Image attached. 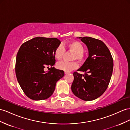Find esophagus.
<instances>
[{
  "mask_svg": "<svg viewBox=\"0 0 130 130\" xmlns=\"http://www.w3.org/2000/svg\"><path fill=\"white\" fill-rule=\"evenodd\" d=\"M69 74V72H65V74Z\"/></svg>",
  "mask_w": 130,
  "mask_h": 130,
  "instance_id": "obj_1",
  "label": "esophagus"
}]
</instances>
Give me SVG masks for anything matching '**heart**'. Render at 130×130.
<instances>
[{
  "mask_svg": "<svg viewBox=\"0 0 130 130\" xmlns=\"http://www.w3.org/2000/svg\"><path fill=\"white\" fill-rule=\"evenodd\" d=\"M67 48L69 51L74 53L71 58V60H77L82 62L85 59V55L84 54L85 46L82 43L77 41H72L68 43ZM65 52V48L63 44H60L56 46L53 52L54 57L56 59L60 60L62 58ZM56 67L59 70L64 71L65 72H70L73 70L77 69L78 67L77 63L76 61L66 62L61 61L56 64Z\"/></svg>",
  "mask_w": 130,
  "mask_h": 130,
  "instance_id": "heart-1",
  "label": "heart"
}]
</instances>
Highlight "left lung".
<instances>
[{
    "instance_id": "obj_1",
    "label": "left lung",
    "mask_w": 130,
    "mask_h": 130,
    "mask_svg": "<svg viewBox=\"0 0 130 130\" xmlns=\"http://www.w3.org/2000/svg\"><path fill=\"white\" fill-rule=\"evenodd\" d=\"M87 45L89 56L78 71L73 73L71 90L76 97L91 101L101 96L107 89L113 70V59L108 48L102 41L90 37H79Z\"/></svg>"
}]
</instances>
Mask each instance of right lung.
Wrapping results in <instances>:
<instances>
[{
    "mask_svg": "<svg viewBox=\"0 0 130 130\" xmlns=\"http://www.w3.org/2000/svg\"><path fill=\"white\" fill-rule=\"evenodd\" d=\"M60 43L58 38L38 37L23 43L20 48L16 56V75L29 98L35 101L48 98L55 90L56 82L64 76V71L53 67L55 63L53 52ZM49 67L50 70L44 72V69Z\"/></svg>",
    "mask_w": 130,
    "mask_h": 130,
    "instance_id": "obj_1",
    "label": "right lung"
}]
</instances>
